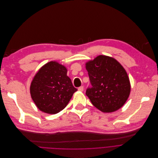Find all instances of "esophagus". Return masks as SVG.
<instances>
[{
  "label": "esophagus",
  "mask_w": 158,
  "mask_h": 158,
  "mask_svg": "<svg viewBox=\"0 0 158 158\" xmlns=\"http://www.w3.org/2000/svg\"><path fill=\"white\" fill-rule=\"evenodd\" d=\"M78 90L80 91H83V86H80V87L78 88Z\"/></svg>",
  "instance_id": "34e87169"
}]
</instances>
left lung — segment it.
I'll return each instance as SVG.
<instances>
[{"mask_svg":"<svg viewBox=\"0 0 158 158\" xmlns=\"http://www.w3.org/2000/svg\"><path fill=\"white\" fill-rule=\"evenodd\" d=\"M91 87L86 94L91 103L105 113L115 111L128 100L131 86L127 72L113 58L100 55L86 64Z\"/></svg>","mask_w":158,"mask_h":158,"instance_id":"left-lung-1","label":"left lung"}]
</instances>
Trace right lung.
Masks as SVG:
<instances>
[{
    "label": "right lung",
    "instance_id": "obj_1",
    "mask_svg": "<svg viewBox=\"0 0 158 158\" xmlns=\"http://www.w3.org/2000/svg\"><path fill=\"white\" fill-rule=\"evenodd\" d=\"M67 73V69L56 61L47 63L37 73L30 85V94L40 110L56 114L67 106L77 91Z\"/></svg>",
    "mask_w": 158,
    "mask_h": 158
}]
</instances>
